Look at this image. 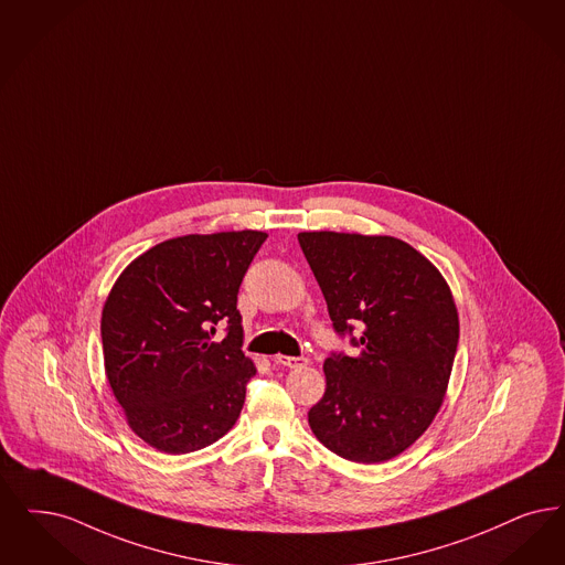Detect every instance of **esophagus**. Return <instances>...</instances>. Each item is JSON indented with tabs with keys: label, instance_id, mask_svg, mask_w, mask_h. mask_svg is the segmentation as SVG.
Segmentation results:
<instances>
[{
	"label": "esophagus",
	"instance_id": "34e87169",
	"mask_svg": "<svg viewBox=\"0 0 565 565\" xmlns=\"http://www.w3.org/2000/svg\"><path fill=\"white\" fill-rule=\"evenodd\" d=\"M275 363L284 365V367H305L309 360L307 358H290V355H275Z\"/></svg>",
	"mask_w": 565,
	"mask_h": 565
}]
</instances>
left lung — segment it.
Segmentation results:
<instances>
[{
	"label": "left lung",
	"mask_w": 565,
	"mask_h": 565,
	"mask_svg": "<svg viewBox=\"0 0 565 565\" xmlns=\"http://www.w3.org/2000/svg\"><path fill=\"white\" fill-rule=\"evenodd\" d=\"M339 334L360 328L358 355L323 362L326 393L309 409L317 439L374 465L406 451L444 404L458 309L439 269L406 242L337 231L298 233Z\"/></svg>",
	"instance_id": "obj_1"
}]
</instances>
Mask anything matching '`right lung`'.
Returning <instances> with one entry per match:
<instances>
[{"label": "right lung", "mask_w": 565, "mask_h": 565, "mask_svg": "<svg viewBox=\"0 0 565 565\" xmlns=\"http://www.w3.org/2000/svg\"><path fill=\"white\" fill-rule=\"evenodd\" d=\"M265 239L252 228L182 235L117 277L100 319L105 374L147 446L202 450L239 418L256 365L242 351L237 292ZM218 322L227 326L223 341Z\"/></svg>", "instance_id": "right-lung-1"}]
</instances>
